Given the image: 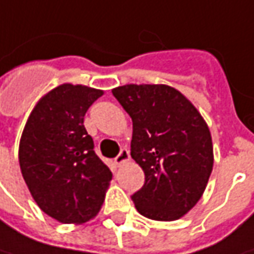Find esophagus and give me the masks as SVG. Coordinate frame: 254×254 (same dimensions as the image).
I'll return each mask as SVG.
<instances>
[{
  "label": "esophagus",
  "instance_id": "34e87169",
  "mask_svg": "<svg viewBox=\"0 0 254 254\" xmlns=\"http://www.w3.org/2000/svg\"><path fill=\"white\" fill-rule=\"evenodd\" d=\"M127 161H130V152H128L127 148H122L120 152H119V155L114 158V164H116L117 167H120L122 164H124V162Z\"/></svg>",
  "mask_w": 254,
  "mask_h": 254
}]
</instances>
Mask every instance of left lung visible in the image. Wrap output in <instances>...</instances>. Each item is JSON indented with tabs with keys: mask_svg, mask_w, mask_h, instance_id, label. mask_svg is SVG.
Masks as SVG:
<instances>
[{
	"mask_svg": "<svg viewBox=\"0 0 254 254\" xmlns=\"http://www.w3.org/2000/svg\"><path fill=\"white\" fill-rule=\"evenodd\" d=\"M112 92L131 117V157L145 175L131 196L135 208L148 219H180L209 181L213 147L208 124L167 84H126Z\"/></svg>",
	"mask_w": 254,
	"mask_h": 254,
	"instance_id": "obj_1",
	"label": "left lung"
}]
</instances>
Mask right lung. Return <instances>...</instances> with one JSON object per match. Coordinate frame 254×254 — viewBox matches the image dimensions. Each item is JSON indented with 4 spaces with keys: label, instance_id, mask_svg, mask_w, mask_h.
I'll return each instance as SVG.
<instances>
[{
    "label": "right lung",
    "instance_id": "1",
    "mask_svg": "<svg viewBox=\"0 0 254 254\" xmlns=\"http://www.w3.org/2000/svg\"><path fill=\"white\" fill-rule=\"evenodd\" d=\"M102 90L64 83L36 103L19 141V167L38 206L62 223H84L102 208L112 171L96 155L84 114Z\"/></svg>",
    "mask_w": 254,
    "mask_h": 254
}]
</instances>
